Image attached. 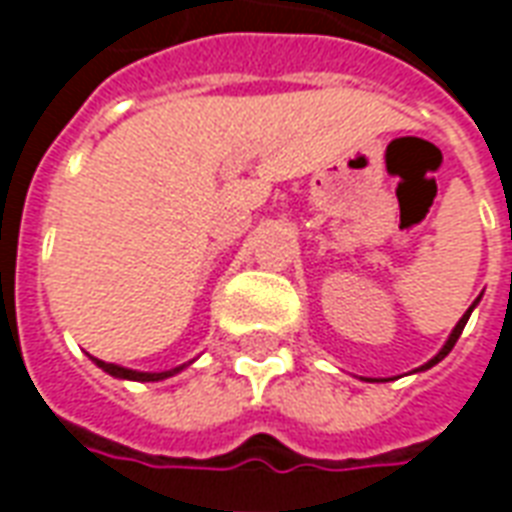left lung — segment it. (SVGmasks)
Masks as SVG:
<instances>
[{
  "instance_id": "left-lung-1",
  "label": "left lung",
  "mask_w": 512,
  "mask_h": 512,
  "mask_svg": "<svg viewBox=\"0 0 512 512\" xmlns=\"http://www.w3.org/2000/svg\"><path fill=\"white\" fill-rule=\"evenodd\" d=\"M474 304H477V301H474ZM474 304H472V307H469V312H466V315H463L461 321H458V326H455V329H452V334H450V340H447V345H444V348H441L439 354L433 356V359H430V362H428V365H425V367H433V365H436V362H441V359H444V356L450 354V351H452V345L458 343V337H461L463 326H466V321H469V315H472Z\"/></svg>"
}]
</instances>
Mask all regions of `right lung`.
Returning <instances> with one entry per match:
<instances>
[{
    "instance_id": "add662e5",
    "label": "right lung",
    "mask_w": 512,
    "mask_h": 512,
    "mask_svg": "<svg viewBox=\"0 0 512 512\" xmlns=\"http://www.w3.org/2000/svg\"><path fill=\"white\" fill-rule=\"evenodd\" d=\"M95 365L101 367V370H106L109 376L128 378V381H161V378L175 376L180 370V367H175V370H169V373H136V370H126V367H117L112 365V362H101V359H95Z\"/></svg>"
}]
</instances>
